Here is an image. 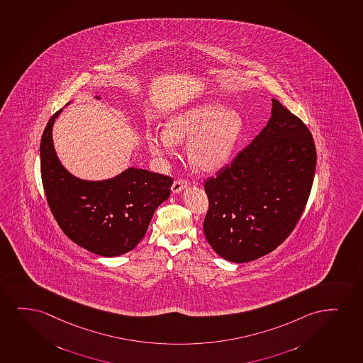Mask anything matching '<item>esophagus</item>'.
I'll return each mask as SVG.
<instances>
[{
    "label": "esophagus",
    "instance_id": "esophagus-1",
    "mask_svg": "<svg viewBox=\"0 0 363 363\" xmlns=\"http://www.w3.org/2000/svg\"><path fill=\"white\" fill-rule=\"evenodd\" d=\"M187 181H184V179H177V181H174V184H172V187H171V191L174 192V194H179V192H182L184 189H187Z\"/></svg>",
    "mask_w": 363,
    "mask_h": 363
}]
</instances>
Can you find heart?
Returning a JSON list of instances; mask_svg holds the SVG:
<instances>
[{
  "label": "heart",
  "instance_id": "heart-1",
  "mask_svg": "<svg viewBox=\"0 0 363 363\" xmlns=\"http://www.w3.org/2000/svg\"><path fill=\"white\" fill-rule=\"evenodd\" d=\"M244 121L235 111L218 104H196L167 119L165 130L147 133L152 155L172 154L177 143H189L191 164L199 171H214L224 165L240 140Z\"/></svg>",
  "mask_w": 363,
  "mask_h": 363
}]
</instances>
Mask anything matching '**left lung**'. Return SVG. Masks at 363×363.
<instances>
[{
    "mask_svg": "<svg viewBox=\"0 0 363 363\" xmlns=\"http://www.w3.org/2000/svg\"><path fill=\"white\" fill-rule=\"evenodd\" d=\"M316 166L311 133L272 99L271 118L230 165L204 182L209 245L235 264L254 261L292 233L311 194Z\"/></svg>",
    "mask_w": 363,
    "mask_h": 363,
    "instance_id": "left-lung-1",
    "label": "left lung"
}]
</instances>
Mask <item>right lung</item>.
<instances>
[{
    "label": "right lung",
    "instance_id": "add662e5",
    "mask_svg": "<svg viewBox=\"0 0 363 363\" xmlns=\"http://www.w3.org/2000/svg\"><path fill=\"white\" fill-rule=\"evenodd\" d=\"M62 112L49 119L40 142L43 186L52 216L81 247L104 257L127 254L169 197L172 179L137 167L102 181L76 177L62 165L52 143V127Z\"/></svg>",
    "mask_w": 363,
    "mask_h": 363
}]
</instances>
